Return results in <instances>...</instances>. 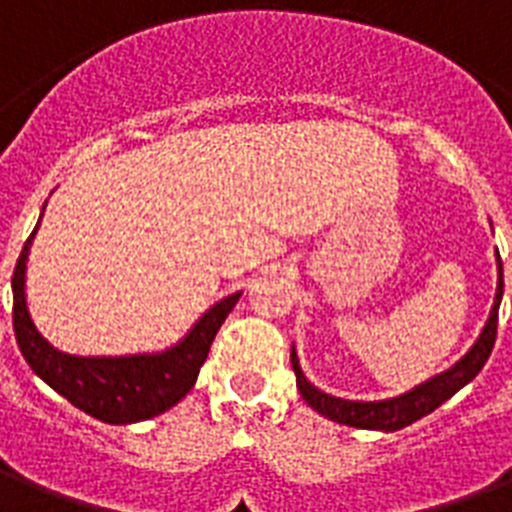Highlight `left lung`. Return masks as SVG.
I'll list each match as a JSON object with an SVG mask.
<instances>
[{
	"mask_svg": "<svg viewBox=\"0 0 512 512\" xmlns=\"http://www.w3.org/2000/svg\"><path fill=\"white\" fill-rule=\"evenodd\" d=\"M502 260L497 252V292H494V305L489 310L484 328H481L479 339L473 342V347L460 357L458 363L450 365L447 371L436 373L429 381L413 386L410 392L400 394V397H389V400H344V397H334V394L323 392L315 384L307 381V376L299 368L297 350L292 347V368L297 376V389L302 394V400L313 407L315 413L326 415L328 421L344 423V426H355V429L368 431H400L410 423H415L423 415L434 413L436 407L444 405L452 394H458L465 384H471L473 378L479 376L484 363L492 355L494 336H497V313H500L502 302Z\"/></svg>",
	"mask_w": 512,
	"mask_h": 512,
	"instance_id": "1",
	"label": "left lung"
}]
</instances>
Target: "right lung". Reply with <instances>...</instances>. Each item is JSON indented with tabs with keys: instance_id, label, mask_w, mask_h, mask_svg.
Segmentation results:
<instances>
[{
	"instance_id": "1",
	"label": "right lung",
	"mask_w": 512,
	"mask_h": 512,
	"mask_svg": "<svg viewBox=\"0 0 512 512\" xmlns=\"http://www.w3.org/2000/svg\"><path fill=\"white\" fill-rule=\"evenodd\" d=\"M44 215V210H41ZM41 223V218H39ZM23 244L12 273V328L31 371L91 418L112 426L149 421L184 400L197 384L218 328L234 310L242 292L228 294L199 315V321L173 347L139 355H68L49 344L33 323L26 302V265L33 236Z\"/></svg>"
}]
</instances>
